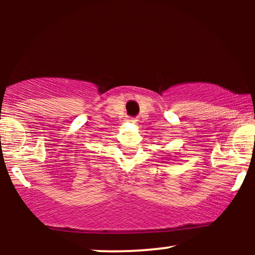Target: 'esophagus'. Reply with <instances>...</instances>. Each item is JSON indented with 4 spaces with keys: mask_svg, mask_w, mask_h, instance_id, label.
<instances>
[{
    "mask_svg": "<svg viewBox=\"0 0 255 255\" xmlns=\"http://www.w3.org/2000/svg\"><path fill=\"white\" fill-rule=\"evenodd\" d=\"M128 122H129V124H136V122H137V120L129 118V119H128Z\"/></svg>",
    "mask_w": 255,
    "mask_h": 255,
    "instance_id": "obj_1",
    "label": "esophagus"
}]
</instances>
